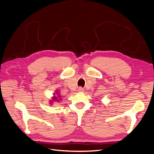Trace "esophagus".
Instances as JSON below:
<instances>
[{
    "mask_svg": "<svg viewBox=\"0 0 154 154\" xmlns=\"http://www.w3.org/2000/svg\"><path fill=\"white\" fill-rule=\"evenodd\" d=\"M78 91H79V92H81V93H82V92H84V89H83L82 87H79Z\"/></svg>",
    "mask_w": 154,
    "mask_h": 154,
    "instance_id": "34e87169",
    "label": "esophagus"
}]
</instances>
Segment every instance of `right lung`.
<instances>
[{"label": "right lung", "instance_id": "1", "mask_svg": "<svg viewBox=\"0 0 154 154\" xmlns=\"http://www.w3.org/2000/svg\"><path fill=\"white\" fill-rule=\"evenodd\" d=\"M57 95H54V97L52 98V101H51V103H52V102H54V101H59V100H61V97L60 96V94H58V93H57L56 94Z\"/></svg>", "mask_w": 154, "mask_h": 154}]
</instances>
